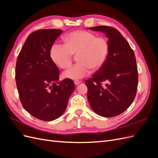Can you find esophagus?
<instances>
[{
  "mask_svg": "<svg viewBox=\"0 0 158 158\" xmlns=\"http://www.w3.org/2000/svg\"><path fill=\"white\" fill-rule=\"evenodd\" d=\"M80 83H81L80 81H78V80H75V81H74V84H75V85H78V84H80Z\"/></svg>",
  "mask_w": 158,
  "mask_h": 158,
  "instance_id": "esophagus-1",
  "label": "esophagus"
}]
</instances>
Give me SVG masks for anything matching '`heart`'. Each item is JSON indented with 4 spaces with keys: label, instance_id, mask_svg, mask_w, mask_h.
Listing matches in <instances>:
<instances>
[{
    "label": "heart",
    "instance_id": "1",
    "mask_svg": "<svg viewBox=\"0 0 158 158\" xmlns=\"http://www.w3.org/2000/svg\"><path fill=\"white\" fill-rule=\"evenodd\" d=\"M65 45L54 44L50 49L52 61L58 67L65 69L71 64L74 55L78 62L64 73L66 78L78 80L87 76L90 69L96 71L106 63L109 52L106 38L95 33L77 30L64 36Z\"/></svg>",
    "mask_w": 158,
    "mask_h": 158
}]
</instances>
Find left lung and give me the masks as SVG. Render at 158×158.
Wrapping results in <instances>:
<instances>
[{
	"label": "left lung",
	"instance_id": "left-lung-1",
	"mask_svg": "<svg viewBox=\"0 0 158 158\" xmlns=\"http://www.w3.org/2000/svg\"><path fill=\"white\" fill-rule=\"evenodd\" d=\"M89 30L106 34L109 52L103 67L85 82L88 102L99 115L115 117L126 111L135 98L138 81L136 57L125 38L115 28L99 26Z\"/></svg>",
	"mask_w": 158,
	"mask_h": 158
}]
</instances>
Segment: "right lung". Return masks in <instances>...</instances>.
<instances>
[{
	"label": "right lung",
	"mask_w": 158,
	"mask_h": 158,
	"mask_svg": "<svg viewBox=\"0 0 158 158\" xmlns=\"http://www.w3.org/2000/svg\"><path fill=\"white\" fill-rule=\"evenodd\" d=\"M61 30H40L27 37L18 55L16 82L22 106L41 121L60 117L75 89L73 80L59 82L60 71L50 56V49Z\"/></svg>",
	"instance_id": "1"
}]
</instances>
